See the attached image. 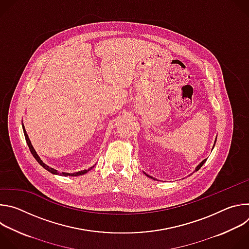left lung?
<instances>
[{
  "label": "left lung",
  "mask_w": 249,
  "mask_h": 249,
  "mask_svg": "<svg viewBox=\"0 0 249 249\" xmlns=\"http://www.w3.org/2000/svg\"><path fill=\"white\" fill-rule=\"evenodd\" d=\"M216 141H217V138H216V140H215V143H214V146H213V149H214V147H215V145H216ZM206 160H207V159H205L204 160H202V161H201V162H200V163H199V164L197 165V167L195 168L194 172H195V171H198V170H199V169H200V168L202 167V165H203V164H204V163L206 162ZM194 172H193V173H194ZM145 174H146L147 176H149V177H150V178H152V179H156V178H155V177H153V176H151V175H149V174H147V173H145ZM156 180H158V179H156Z\"/></svg>",
  "instance_id": "8db88e82"
}]
</instances>
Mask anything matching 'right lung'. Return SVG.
Here are the masks:
<instances>
[{"label": "right lung", "mask_w": 249, "mask_h": 249, "mask_svg": "<svg viewBox=\"0 0 249 249\" xmlns=\"http://www.w3.org/2000/svg\"><path fill=\"white\" fill-rule=\"evenodd\" d=\"M22 130H23V134H24V137H25V141H26V143H27V146H28V148H29V150H30V152H31V154H32V156L34 157V159L36 160V161H37V162H38L42 167H44L46 170H48V171H49V172H51L52 174L61 175V176H79V175H83V174L87 173L88 171H89L91 168H93V167L95 166V164H94V165H92L91 167H89V168H88V169H84V170L77 171V172H73V173H69V172H60V171H58L57 169H55V168H53V167H50L49 165H47L46 163H44V162H43V160L39 158V156L37 155L36 151L34 150L33 146L31 145V142H30V140H29V138H28V135H27V133H26V131H25V128H24L23 123H22Z\"/></svg>", "instance_id": "right-lung-1"}]
</instances>
